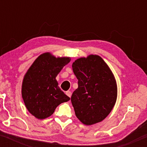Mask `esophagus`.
I'll return each instance as SVG.
<instances>
[{
    "label": "esophagus",
    "instance_id": "esophagus-1",
    "mask_svg": "<svg viewBox=\"0 0 147 147\" xmlns=\"http://www.w3.org/2000/svg\"><path fill=\"white\" fill-rule=\"evenodd\" d=\"M65 94H66L69 97H71V95H72V93H71V92H70V91H66V92H65Z\"/></svg>",
    "mask_w": 147,
    "mask_h": 147
}]
</instances>
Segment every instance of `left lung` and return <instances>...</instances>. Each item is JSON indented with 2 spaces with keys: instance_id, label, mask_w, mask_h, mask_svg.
<instances>
[{
  "instance_id": "1",
  "label": "left lung",
  "mask_w": 147,
  "mask_h": 147,
  "mask_svg": "<svg viewBox=\"0 0 147 147\" xmlns=\"http://www.w3.org/2000/svg\"><path fill=\"white\" fill-rule=\"evenodd\" d=\"M72 66L78 79V88L71 97L76 116L86 125L101 122L110 113L117 99L112 72L97 55L78 59Z\"/></svg>"
}]
</instances>
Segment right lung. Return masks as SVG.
<instances>
[{
	"label": "right lung",
	"mask_w": 147,
	"mask_h": 147,
	"mask_svg": "<svg viewBox=\"0 0 147 147\" xmlns=\"http://www.w3.org/2000/svg\"><path fill=\"white\" fill-rule=\"evenodd\" d=\"M70 58H56L50 53L40 55L25 74L22 85V97L25 106L35 117H50L56 108L68 102V97L59 87L56 77Z\"/></svg>",
	"instance_id": "add662e5"
}]
</instances>
